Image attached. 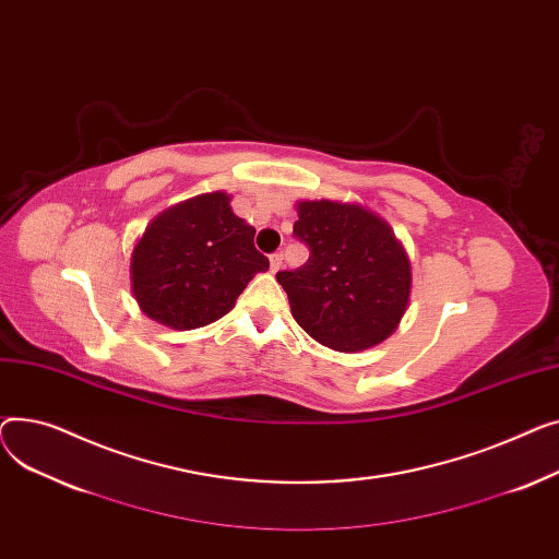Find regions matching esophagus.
<instances>
[{
  "label": "esophagus",
  "instance_id": "esophagus-1",
  "mask_svg": "<svg viewBox=\"0 0 559 559\" xmlns=\"http://www.w3.org/2000/svg\"><path fill=\"white\" fill-rule=\"evenodd\" d=\"M280 269H282V254L275 252V254H271V273H277Z\"/></svg>",
  "mask_w": 559,
  "mask_h": 559
}]
</instances>
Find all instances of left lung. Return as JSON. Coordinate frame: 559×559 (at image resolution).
Returning a JSON list of instances; mask_svg holds the SVG:
<instances>
[{
  "label": "left lung",
  "mask_w": 559,
  "mask_h": 559,
  "mask_svg": "<svg viewBox=\"0 0 559 559\" xmlns=\"http://www.w3.org/2000/svg\"><path fill=\"white\" fill-rule=\"evenodd\" d=\"M293 235L309 246V259L280 271L277 282L313 341L360 352L397 330L411 298V261L381 216L349 203L302 201Z\"/></svg>",
  "instance_id": "obj_1"
}]
</instances>
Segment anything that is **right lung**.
<instances>
[{
    "label": "right lung",
    "mask_w": 559,
    "mask_h": 559,
    "mask_svg": "<svg viewBox=\"0 0 559 559\" xmlns=\"http://www.w3.org/2000/svg\"><path fill=\"white\" fill-rule=\"evenodd\" d=\"M269 257L254 248V227L229 207L225 191L203 193L155 216L130 257L140 309L171 330L223 318Z\"/></svg>",
    "instance_id": "obj_1"
}]
</instances>
